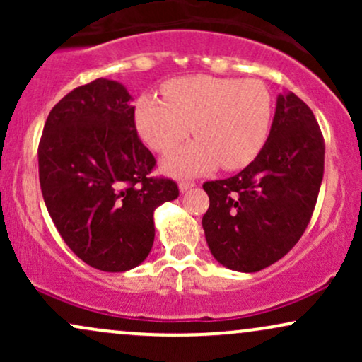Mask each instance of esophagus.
<instances>
[{
    "instance_id": "esophagus-1",
    "label": "esophagus",
    "mask_w": 362,
    "mask_h": 362,
    "mask_svg": "<svg viewBox=\"0 0 362 362\" xmlns=\"http://www.w3.org/2000/svg\"><path fill=\"white\" fill-rule=\"evenodd\" d=\"M192 187H195L194 182H184V180H182L180 184H178V190H180V192L184 194V192H187V190L192 189Z\"/></svg>"
}]
</instances>
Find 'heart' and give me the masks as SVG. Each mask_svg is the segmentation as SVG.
<instances>
[{"mask_svg": "<svg viewBox=\"0 0 362 362\" xmlns=\"http://www.w3.org/2000/svg\"><path fill=\"white\" fill-rule=\"evenodd\" d=\"M165 100L144 95L134 124L144 143L168 153L190 132L199 139L177 149L161 163L172 177H195L250 165L264 148L272 122V95L260 80L195 76L165 85Z\"/></svg>", "mask_w": 362, "mask_h": 362, "instance_id": "obj_1", "label": "heart"}]
</instances>
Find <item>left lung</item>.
Returning a JSON list of instances; mask_svg holds the SVG:
<instances>
[{"label":"left lung","instance_id":"8db88e82","mask_svg":"<svg viewBox=\"0 0 362 362\" xmlns=\"http://www.w3.org/2000/svg\"><path fill=\"white\" fill-rule=\"evenodd\" d=\"M325 144L313 112L293 91L277 95L269 138L235 177L206 182V242L219 264L259 272L288 253L308 226L323 178Z\"/></svg>","mask_w":362,"mask_h":362}]
</instances>
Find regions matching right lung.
I'll use <instances>...</instances> for the list:
<instances>
[{
  "label": "right lung",
  "mask_w": 362,
  "mask_h": 362,
  "mask_svg": "<svg viewBox=\"0 0 362 362\" xmlns=\"http://www.w3.org/2000/svg\"><path fill=\"white\" fill-rule=\"evenodd\" d=\"M122 83L98 80L54 105L39 144L44 202L76 257L103 272L138 267L155 242V209L178 197L175 182L149 177Z\"/></svg>",
  "instance_id": "right-lung-1"
}]
</instances>
